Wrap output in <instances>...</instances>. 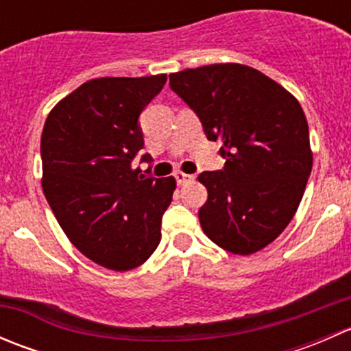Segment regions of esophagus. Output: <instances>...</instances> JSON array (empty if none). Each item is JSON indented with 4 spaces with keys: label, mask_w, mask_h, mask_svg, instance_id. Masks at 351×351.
<instances>
[{
    "label": "esophagus",
    "mask_w": 351,
    "mask_h": 351,
    "mask_svg": "<svg viewBox=\"0 0 351 351\" xmlns=\"http://www.w3.org/2000/svg\"><path fill=\"white\" fill-rule=\"evenodd\" d=\"M175 178H176V183H178V185H185V183L193 182L192 175H186V173H182V171L175 173Z\"/></svg>",
    "instance_id": "34e87169"
}]
</instances>
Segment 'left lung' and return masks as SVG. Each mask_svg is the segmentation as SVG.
<instances>
[{"mask_svg": "<svg viewBox=\"0 0 351 351\" xmlns=\"http://www.w3.org/2000/svg\"><path fill=\"white\" fill-rule=\"evenodd\" d=\"M169 88L221 141L224 168L198 182L207 238L234 254L263 250L292 221L313 169L309 127L299 101L260 71L210 64L169 74Z\"/></svg>", "mask_w": 351, "mask_h": 351, "instance_id": "1", "label": "left lung"}]
</instances>
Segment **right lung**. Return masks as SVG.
Segmentation results:
<instances>
[{
    "instance_id": "obj_1",
    "label": "right lung",
    "mask_w": 351,
    "mask_h": 351,
    "mask_svg": "<svg viewBox=\"0 0 351 351\" xmlns=\"http://www.w3.org/2000/svg\"><path fill=\"white\" fill-rule=\"evenodd\" d=\"M166 74L98 77L59 101L40 139L42 189L69 241L95 263L115 271L143 265L161 241L162 214L176 182L134 168L139 117L162 90Z\"/></svg>"
}]
</instances>
